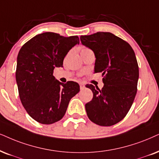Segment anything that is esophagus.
Wrapping results in <instances>:
<instances>
[{
	"label": "esophagus",
	"mask_w": 159,
	"mask_h": 159,
	"mask_svg": "<svg viewBox=\"0 0 159 159\" xmlns=\"http://www.w3.org/2000/svg\"><path fill=\"white\" fill-rule=\"evenodd\" d=\"M84 87H85V86L83 84H80V88H81V89L82 90V89H84Z\"/></svg>",
	"instance_id": "obj_1"
}]
</instances>
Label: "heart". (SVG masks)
Returning a JSON list of instances; mask_svg holds the SVG:
<instances>
[{
	"mask_svg": "<svg viewBox=\"0 0 159 159\" xmlns=\"http://www.w3.org/2000/svg\"><path fill=\"white\" fill-rule=\"evenodd\" d=\"M85 50H88V48H82L81 51H85Z\"/></svg>",
	"mask_w": 159,
	"mask_h": 159,
	"instance_id": "b5f03b06",
	"label": "heart"
}]
</instances>
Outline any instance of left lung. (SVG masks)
I'll list each match as a JSON object with an SVG mask.
<instances>
[{"mask_svg": "<svg viewBox=\"0 0 159 159\" xmlns=\"http://www.w3.org/2000/svg\"><path fill=\"white\" fill-rule=\"evenodd\" d=\"M82 45L95 56L94 73H102V89L88 84L93 98L85 105L88 117L100 126H111L123 119L137 92L139 67L133 48L110 32L81 36Z\"/></svg>", "mask_w": 159, "mask_h": 159, "instance_id": "left-lung-1", "label": "left lung"}]
</instances>
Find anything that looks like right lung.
<instances>
[{
	"instance_id": "1",
	"label": "right lung",
	"mask_w": 159,
	"mask_h": 159,
	"mask_svg": "<svg viewBox=\"0 0 159 159\" xmlns=\"http://www.w3.org/2000/svg\"><path fill=\"white\" fill-rule=\"evenodd\" d=\"M77 44V36L45 32L24 44L18 53L15 76L20 98L30 116L39 123L61 120L70 100L80 91L76 82L63 84L53 75L54 68L63 67L65 56Z\"/></svg>"
}]
</instances>
